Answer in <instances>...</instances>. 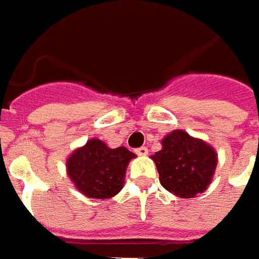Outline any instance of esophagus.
Wrapping results in <instances>:
<instances>
[{
  "label": "esophagus",
  "instance_id": "obj_1",
  "mask_svg": "<svg viewBox=\"0 0 259 259\" xmlns=\"http://www.w3.org/2000/svg\"><path fill=\"white\" fill-rule=\"evenodd\" d=\"M135 152H137L138 155L144 157V155H147V154H148V148H147V147H140V148H137V150H135Z\"/></svg>",
  "mask_w": 259,
  "mask_h": 259
}]
</instances>
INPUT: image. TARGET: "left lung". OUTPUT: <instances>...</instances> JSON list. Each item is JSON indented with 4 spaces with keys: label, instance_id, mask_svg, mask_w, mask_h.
<instances>
[{
    "label": "left lung",
    "instance_id": "1",
    "mask_svg": "<svg viewBox=\"0 0 259 259\" xmlns=\"http://www.w3.org/2000/svg\"><path fill=\"white\" fill-rule=\"evenodd\" d=\"M162 148L151 155L161 185L181 198H194L208 188L215 174L218 154L212 145L174 130L161 140Z\"/></svg>",
    "mask_w": 259,
    "mask_h": 259
}]
</instances>
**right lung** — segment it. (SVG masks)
<instances>
[{
    "mask_svg": "<svg viewBox=\"0 0 259 259\" xmlns=\"http://www.w3.org/2000/svg\"><path fill=\"white\" fill-rule=\"evenodd\" d=\"M135 157L125 147L109 148L101 140L91 138L67 158V175L85 197L112 198L122 190L126 166Z\"/></svg>",
    "mask_w": 259,
    "mask_h": 259,
    "instance_id": "right-lung-1",
    "label": "right lung"
}]
</instances>
